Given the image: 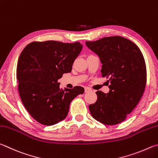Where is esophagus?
I'll return each mask as SVG.
<instances>
[{
	"instance_id": "esophagus-1",
	"label": "esophagus",
	"mask_w": 158,
	"mask_h": 158,
	"mask_svg": "<svg viewBox=\"0 0 158 158\" xmlns=\"http://www.w3.org/2000/svg\"><path fill=\"white\" fill-rule=\"evenodd\" d=\"M91 91H92V89H91L90 88H89V87H85V93L89 92H91Z\"/></svg>"
}]
</instances>
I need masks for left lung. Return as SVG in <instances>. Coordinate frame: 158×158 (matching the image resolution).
<instances>
[{
    "mask_svg": "<svg viewBox=\"0 0 158 158\" xmlns=\"http://www.w3.org/2000/svg\"><path fill=\"white\" fill-rule=\"evenodd\" d=\"M103 64L102 76L110 78V91L96 92L97 101L89 105L94 118L106 125L122 122L139 103L146 84V67L136 44L120 36L86 41Z\"/></svg>",
    "mask_w": 158,
    "mask_h": 158,
    "instance_id": "8db88e82",
    "label": "left lung"
}]
</instances>
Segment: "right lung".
Wrapping results in <instances>:
<instances>
[{
    "mask_svg": "<svg viewBox=\"0 0 158 158\" xmlns=\"http://www.w3.org/2000/svg\"><path fill=\"white\" fill-rule=\"evenodd\" d=\"M82 48L80 42L34 41L21 52L16 68L19 95L39 123L51 126L64 119L72 100L84 93L80 86L63 90L58 82L64 73L71 71Z\"/></svg>",
    "mask_w": 158,
    "mask_h": 158,
    "instance_id": "1",
    "label": "right lung"
}]
</instances>
